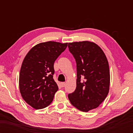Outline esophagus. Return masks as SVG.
<instances>
[{"instance_id": "34e87169", "label": "esophagus", "mask_w": 133, "mask_h": 133, "mask_svg": "<svg viewBox=\"0 0 133 133\" xmlns=\"http://www.w3.org/2000/svg\"><path fill=\"white\" fill-rule=\"evenodd\" d=\"M65 84H66V83H65V82H61V86L62 87H63L65 86Z\"/></svg>"}]
</instances>
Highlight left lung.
I'll list each match as a JSON object with an SVG mask.
<instances>
[{
  "label": "left lung",
  "instance_id": "left-lung-1",
  "mask_svg": "<svg viewBox=\"0 0 133 133\" xmlns=\"http://www.w3.org/2000/svg\"><path fill=\"white\" fill-rule=\"evenodd\" d=\"M77 63V87L68 95L72 106L83 112L97 108L109 91V63L97 44L89 41L68 44Z\"/></svg>",
  "mask_w": 133,
  "mask_h": 133
}]
</instances>
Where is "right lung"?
<instances>
[{"label": "right lung", "mask_w": 133, "mask_h": 133, "mask_svg": "<svg viewBox=\"0 0 133 133\" xmlns=\"http://www.w3.org/2000/svg\"><path fill=\"white\" fill-rule=\"evenodd\" d=\"M67 43L49 41L36 44L25 56L19 74L22 98L33 108L42 109L52 102L58 91L53 79L54 64L66 49Z\"/></svg>", "instance_id": "right-lung-1"}]
</instances>
